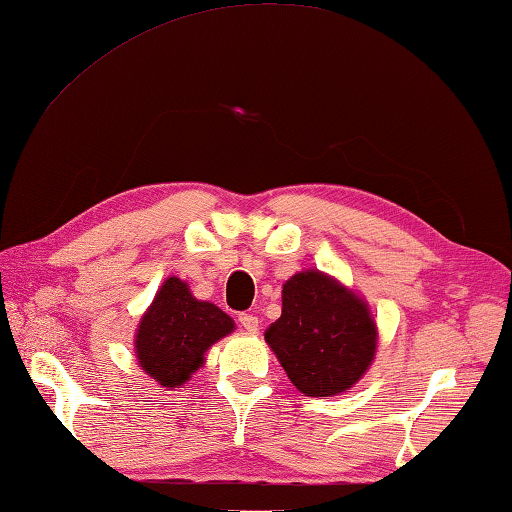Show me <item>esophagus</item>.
I'll return each mask as SVG.
<instances>
[{
	"mask_svg": "<svg viewBox=\"0 0 512 512\" xmlns=\"http://www.w3.org/2000/svg\"><path fill=\"white\" fill-rule=\"evenodd\" d=\"M237 320H240V325L244 327V331H248V334H257L259 320L255 314H240L237 316Z\"/></svg>",
	"mask_w": 512,
	"mask_h": 512,
	"instance_id": "esophagus-1",
	"label": "esophagus"
}]
</instances>
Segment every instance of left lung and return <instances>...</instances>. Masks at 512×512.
<instances>
[{"mask_svg": "<svg viewBox=\"0 0 512 512\" xmlns=\"http://www.w3.org/2000/svg\"><path fill=\"white\" fill-rule=\"evenodd\" d=\"M266 342L303 395L329 397L364 375L377 331L358 296L307 270L283 285L281 318L266 331Z\"/></svg>", "mask_w": 512, "mask_h": 512, "instance_id": "1", "label": "left lung"}]
</instances>
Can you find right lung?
<instances>
[{
    "instance_id": "1",
    "label": "right lung",
    "mask_w": 512,
    "mask_h": 512,
    "mask_svg": "<svg viewBox=\"0 0 512 512\" xmlns=\"http://www.w3.org/2000/svg\"><path fill=\"white\" fill-rule=\"evenodd\" d=\"M233 331V320L220 307L196 301L187 283L170 277L141 318L137 358L161 386L176 388L202 364L213 342Z\"/></svg>"
}]
</instances>
